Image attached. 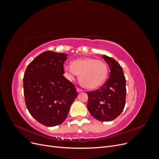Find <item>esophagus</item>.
I'll use <instances>...</instances> for the list:
<instances>
[{"mask_svg":"<svg viewBox=\"0 0 159 159\" xmlns=\"http://www.w3.org/2000/svg\"><path fill=\"white\" fill-rule=\"evenodd\" d=\"M76 90H77V91H78V93H81V92H82V89H80V88H76Z\"/></svg>","mask_w":159,"mask_h":159,"instance_id":"esophagus-1","label":"esophagus"}]
</instances>
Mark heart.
Here are the masks:
<instances>
[{
    "mask_svg": "<svg viewBox=\"0 0 159 159\" xmlns=\"http://www.w3.org/2000/svg\"><path fill=\"white\" fill-rule=\"evenodd\" d=\"M64 69L70 80L80 74V84L88 89H94L102 85L108 74L107 66L104 62L91 57L75 60L72 64H66Z\"/></svg>",
    "mask_w": 159,
    "mask_h": 159,
    "instance_id": "heart-1",
    "label": "heart"
}]
</instances>
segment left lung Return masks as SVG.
Instances as JSON below:
<instances>
[{"mask_svg": "<svg viewBox=\"0 0 159 159\" xmlns=\"http://www.w3.org/2000/svg\"><path fill=\"white\" fill-rule=\"evenodd\" d=\"M110 69L109 78L99 89L88 91V109L95 119L110 121L121 113L125 105L126 80L122 67L112 57L103 56Z\"/></svg>", "mask_w": 159, "mask_h": 159, "instance_id": "1", "label": "left lung"}]
</instances>
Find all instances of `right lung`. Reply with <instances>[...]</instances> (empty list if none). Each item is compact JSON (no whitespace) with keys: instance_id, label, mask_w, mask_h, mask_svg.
<instances>
[{"instance_id":"add662e5","label":"right lung","mask_w":159,"mask_h":159,"mask_svg":"<svg viewBox=\"0 0 159 159\" xmlns=\"http://www.w3.org/2000/svg\"><path fill=\"white\" fill-rule=\"evenodd\" d=\"M67 56L43 52L30 62L24 75L26 107L34 118L47 127L63 123L78 96L74 85L64 76Z\"/></svg>"}]
</instances>
